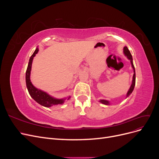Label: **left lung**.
Instances as JSON below:
<instances>
[{
  "label": "left lung",
  "instance_id": "1",
  "mask_svg": "<svg viewBox=\"0 0 159 159\" xmlns=\"http://www.w3.org/2000/svg\"><path fill=\"white\" fill-rule=\"evenodd\" d=\"M123 52H124V54L125 55L127 56V58L131 61V66H132V68L133 69V72H134V74H133V81H132V84H131V87H130L129 91H127V96L126 97H129V96L131 94V93L133 92V91L134 89V85H135V70H134V65H133V57H132V56L131 54V52H130V51L129 50V49L127 48V46H125L123 48ZM99 102H101L102 103L104 104V105H109L110 104L109 101H107V100H105V99H102L99 101Z\"/></svg>",
  "mask_w": 159,
  "mask_h": 159
}]
</instances>
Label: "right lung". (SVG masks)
Instances as JSON below:
<instances>
[{
    "mask_svg": "<svg viewBox=\"0 0 159 159\" xmlns=\"http://www.w3.org/2000/svg\"><path fill=\"white\" fill-rule=\"evenodd\" d=\"M38 48L36 49L34 52L33 53V54L31 56L29 60V62H28V65L27 67V70L26 71V87L28 89V92H29L30 95L32 97L33 99H34L36 102L39 103L40 105H42V106L46 107H50L53 105H61L64 103V99H56L52 97L49 94H48L46 92H44L40 89H38L36 88L34 86L30 81V71L32 68V63L34 57L36 56V54L38 52ZM70 98V96H69L68 99Z\"/></svg>",
    "mask_w": 159,
    "mask_h": 159,
    "instance_id": "1",
    "label": "right lung"
}]
</instances>
